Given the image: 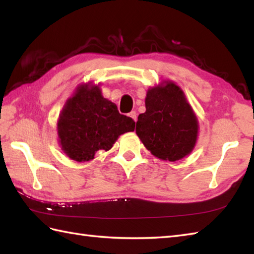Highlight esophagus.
<instances>
[{"mask_svg":"<svg viewBox=\"0 0 254 254\" xmlns=\"http://www.w3.org/2000/svg\"><path fill=\"white\" fill-rule=\"evenodd\" d=\"M128 117H130V118H132V119H133V121H134V122H136V119H137V115H136V112H135V111H131L130 113H128Z\"/></svg>","mask_w":254,"mask_h":254,"instance_id":"34e87169","label":"esophagus"}]
</instances>
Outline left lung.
<instances>
[{"label": "left lung", "instance_id": "left-lung-1", "mask_svg": "<svg viewBox=\"0 0 254 254\" xmlns=\"http://www.w3.org/2000/svg\"><path fill=\"white\" fill-rule=\"evenodd\" d=\"M146 111L136 122V134L155 157L176 161L190 155L195 147L198 121L183 90L172 80L147 90Z\"/></svg>", "mask_w": 254, "mask_h": 254}]
</instances>
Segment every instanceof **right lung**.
<instances>
[{
    "label": "right lung",
    "instance_id": "add662e5",
    "mask_svg": "<svg viewBox=\"0 0 254 254\" xmlns=\"http://www.w3.org/2000/svg\"><path fill=\"white\" fill-rule=\"evenodd\" d=\"M135 122L119 113L116 104L104 98L98 85L79 84L59 116V145L72 160L95 158L98 150H109L118 137L134 131Z\"/></svg>",
    "mask_w": 254,
    "mask_h": 254
}]
</instances>
